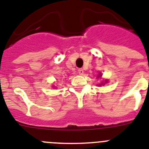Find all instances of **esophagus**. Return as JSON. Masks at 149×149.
Masks as SVG:
<instances>
[{
	"instance_id": "esophagus-1",
	"label": "esophagus",
	"mask_w": 149,
	"mask_h": 149,
	"mask_svg": "<svg viewBox=\"0 0 149 149\" xmlns=\"http://www.w3.org/2000/svg\"><path fill=\"white\" fill-rule=\"evenodd\" d=\"M78 73L79 75H82L84 73V70L83 69H82V68H80V69L78 70Z\"/></svg>"
}]
</instances>
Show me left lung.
<instances>
[{
  "instance_id": "left-lung-1",
  "label": "left lung",
  "mask_w": 149,
  "mask_h": 149,
  "mask_svg": "<svg viewBox=\"0 0 149 149\" xmlns=\"http://www.w3.org/2000/svg\"><path fill=\"white\" fill-rule=\"evenodd\" d=\"M101 73H99V74H98V76H97V78H100V77H101ZM107 82V80H105V81H103V82H102V83L101 84H100L99 85V86H100V85H104V84H106Z\"/></svg>"
}]
</instances>
